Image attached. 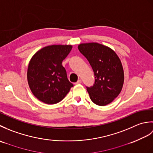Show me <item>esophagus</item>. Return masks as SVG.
<instances>
[{"instance_id":"obj_1","label":"esophagus","mask_w":153,"mask_h":153,"mask_svg":"<svg viewBox=\"0 0 153 153\" xmlns=\"http://www.w3.org/2000/svg\"><path fill=\"white\" fill-rule=\"evenodd\" d=\"M80 83H82V80L81 79H78L76 83H75L76 85H77V84H80Z\"/></svg>"}]
</instances>
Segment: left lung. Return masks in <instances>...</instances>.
<instances>
[{
  "instance_id": "1",
  "label": "left lung",
  "mask_w": 153,
  "mask_h": 153,
  "mask_svg": "<svg viewBox=\"0 0 153 153\" xmlns=\"http://www.w3.org/2000/svg\"><path fill=\"white\" fill-rule=\"evenodd\" d=\"M78 49L95 74L93 86L87 87L90 99L99 106L112 102L122 89L124 74L121 61L111 48L97 43H82Z\"/></svg>"
}]
</instances>
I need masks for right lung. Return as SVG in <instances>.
<instances>
[{
	"label": "right lung",
	"instance_id": "add662e5",
	"mask_svg": "<svg viewBox=\"0 0 153 153\" xmlns=\"http://www.w3.org/2000/svg\"><path fill=\"white\" fill-rule=\"evenodd\" d=\"M71 48V45H50L38 51L31 58L27 82L32 93L40 101L48 105L58 103L73 87L62 65Z\"/></svg>",
	"mask_w": 153,
	"mask_h": 153
}]
</instances>
